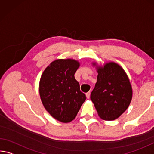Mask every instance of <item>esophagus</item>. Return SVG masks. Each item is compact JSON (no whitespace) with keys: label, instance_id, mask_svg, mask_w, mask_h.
Returning <instances> with one entry per match:
<instances>
[{"label":"esophagus","instance_id":"esophagus-1","mask_svg":"<svg viewBox=\"0 0 154 154\" xmlns=\"http://www.w3.org/2000/svg\"><path fill=\"white\" fill-rule=\"evenodd\" d=\"M86 95L87 99H89V98H90V91H89V92H88L86 94Z\"/></svg>","mask_w":154,"mask_h":154}]
</instances>
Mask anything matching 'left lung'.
Returning <instances> with one entry per match:
<instances>
[{
  "mask_svg": "<svg viewBox=\"0 0 154 154\" xmlns=\"http://www.w3.org/2000/svg\"><path fill=\"white\" fill-rule=\"evenodd\" d=\"M96 66L97 82L90 94L99 116L105 121L118 119L128 108L132 88L125 70L115 62Z\"/></svg>",
  "mask_w": 154,
  "mask_h": 154,
  "instance_id": "obj_1",
  "label": "left lung"
}]
</instances>
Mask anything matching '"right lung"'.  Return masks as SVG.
Here are the masks:
<instances>
[{"instance_id":"add662e5","label":"right lung","mask_w":154,"mask_h":154,"mask_svg":"<svg viewBox=\"0 0 154 154\" xmlns=\"http://www.w3.org/2000/svg\"><path fill=\"white\" fill-rule=\"evenodd\" d=\"M80 64L73 59L53 61L44 70L39 92L46 110L62 123L72 121L86 99L75 78Z\"/></svg>"}]
</instances>
